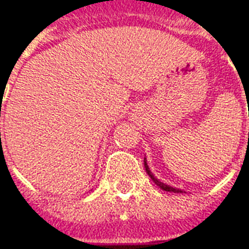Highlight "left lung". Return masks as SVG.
<instances>
[{
  "label": "left lung",
  "mask_w": 249,
  "mask_h": 249,
  "mask_svg": "<svg viewBox=\"0 0 249 249\" xmlns=\"http://www.w3.org/2000/svg\"><path fill=\"white\" fill-rule=\"evenodd\" d=\"M143 165H145V169H146V174L150 176V179L153 180L154 184H157V186L160 187L161 190H164V191H169V193H184V191H181L180 188H175V187L172 186H168V184H165V183H162V181H160V180L157 179V178H154V175L150 172V169H149V165H147L146 162V159L143 160Z\"/></svg>",
  "instance_id": "left-lung-1"
}]
</instances>
